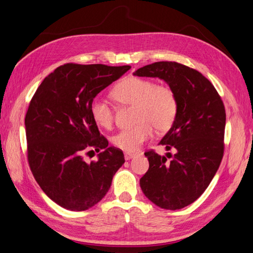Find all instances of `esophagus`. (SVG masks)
<instances>
[{
	"label": "esophagus",
	"instance_id": "1",
	"mask_svg": "<svg viewBox=\"0 0 253 253\" xmlns=\"http://www.w3.org/2000/svg\"><path fill=\"white\" fill-rule=\"evenodd\" d=\"M133 157H135V154H133V153H125V159L126 160H130V159H132Z\"/></svg>",
	"mask_w": 253,
	"mask_h": 253
}]
</instances>
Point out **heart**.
I'll return each mask as SVG.
<instances>
[{"label": "heart", "mask_w": 253, "mask_h": 253, "mask_svg": "<svg viewBox=\"0 0 253 253\" xmlns=\"http://www.w3.org/2000/svg\"><path fill=\"white\" fill-rule=\"evenodd\" d=\"M111 96L117 103L134 107L136 125L125 128L112 136L115 147L133 153L156 132L169 131L178 112V99L174 89L166 84L139 77H126L112 88ZM94 122L100 127L110 128L114 125V109L100 98H94L89 105Z\"/></svg>", "instance_id": "obj_1"}]
</instances>
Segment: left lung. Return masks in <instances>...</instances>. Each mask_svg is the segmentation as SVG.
<instances>
[{
    "instance_id": "obj_1",
    "label": "left lung",
    "mask_w": 253,
    "mask_h": 253,
    "mask_svg": "<svg viewBox=\"0 0 253 253\" xmlns=\"http://www.w3.org/2000/svg\"><path fill=\"white\" fill-rule=\"evenodd\" d=\"M134 76L165 80L175 91L178 112L160 144L175 154L145 151L149 169L139 179L144 195L162 209L177 210L193 204L220 167L224 155L226 114L213 84L199 71L175 61H158Z\"/></svg>"
}]
</instances>
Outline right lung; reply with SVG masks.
I'll return each instance as SVG.
<instances>
[{
  "label": "right lung",
  "mask_w": 253,
  "mask_h": 253,
  "mask_svg": "<svg viewBox=\"0 0 253 253\" xmlns=\"http://www.w3.org/2000/svg\"><path fill=\"white\" fill-rule=\"evenodd\" d=\"M130 68L65 64L31 98L25 118L28 162L43 192L65 209L84 211L99 203L125 164L122 150L108 147L100 135L89 105ZM91 151L100 153L99 160L86 164L82 156Z\"/></svg>",
  "instance_id": "right-lung-1"
}]
</instances>
